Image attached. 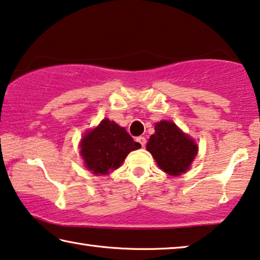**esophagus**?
<instances>
[{"mask_svg": "<svg viewBox=\"0 0 260 260\" xmlns=\"http://www.w3.org/2000/svg\"><path fill=\"white\" fill-rule=\"evenodd\" d=\"M137 142L141 144L142 146H145V144H146V138L145 137H143V136H139V137L137 138Z\"/></svg>", "mask_w": 260, "mask_h": 260, "instance_id": "1", "label": "esophagus"}]
</instances>
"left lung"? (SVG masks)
I'll use <instances>...</instances> for the list:
<instances>
[{"mask_svg": "<svg viewBox=\"0 0 260 260\" xmlns=\"http://www.w3.org/2000/svg\"><path fill=\"white\" fill-rule=\"evenodd\" d=\"M154 130L146 144V150L152 154L159 169L174 177L188 171L198 154L194 139L170 121L155 123Z\"/></svg>", "mask_w": 260, "mask_h": 260, "instance_id": "8db88e82", "label": "left lung"}]
</instances>
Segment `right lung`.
<instances>
[{
    "mask_svg": "<svg viewBox=\"0 0 260 260\" xmlns=\"http://www.w3.org/2000/svg\"><path fill=\"white\" fill-rule=\"evenodd\" d=\"M139 147L141 144L135 142L124 127L105 118L83 136L80 153L86 169L93 174L105 175L117 170L126 155Z\"/></svg>",
    "mask_w": 260,
    "mask_h": 260,
    "instance_id": "obj_1",
    "label": "right lung"
}]
</instances>
